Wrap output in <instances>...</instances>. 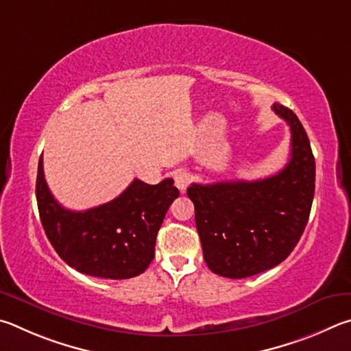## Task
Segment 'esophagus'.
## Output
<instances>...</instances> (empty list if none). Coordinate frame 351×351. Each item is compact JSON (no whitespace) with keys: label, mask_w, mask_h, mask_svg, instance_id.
Wrapping results in <instances>:
<instances>
[{"label":"esophagus","mask_w":351,"mask_h":351,"mask_svg":"<svg viewBox=\"0 0 351 351\" xmlns=\"http://www.w3.org/2000/svg\"><path fill=\"white\" fill-rule=\"evenodd\" d=\"M189 182H191V176H189L188 172H185V171L176 172V176H174V185H176L177 188H179L182 193L185 191V189L188 188Z\"/></svg>","instance_id":"esophagus-1"}]
</instances>
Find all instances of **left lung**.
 I'll use <instances>...</instances> for the list:
<instances>
[{"label": "left lung", "mask_w": 351, "mask_h": 351, "mask_svg": "<svg viewBox=\"0 0 351 351\" xmlns=\"http://www.w3.org/2000/svg\"><path fill=\"white\" fill-rule=\"evenodd\" d=\"M273 110L291 132L284 169L261 180L193 183L186 189L206 265L223 278L243 279L279 265L308 222L316 177L310 140L291 109L274 103Z\"/></svg>", "instance_id": "8db88e82"}]
</instances>
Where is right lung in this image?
Masks as SVG:
<instances>
[{
  "instance_id": "right-lung-1",
  "label": "right lung",
  "mask_w": 351,
  "mask_h": 351,
  "mask_svg": "<svg viewBox=\"0 0 351 351\" xmlns=\"http://www.w3.org/2000/svg\"><path fill=\"white\" fill-rule=\"evenodd\" d=\"M174 180L158 185L135 179L119 197L86 211L61 206L49 191L43 157L36 174V204L49 242L67 265L103 279L135 278L149 267L160 226L179 197Z\"/></svg>"
}]
</instances>
